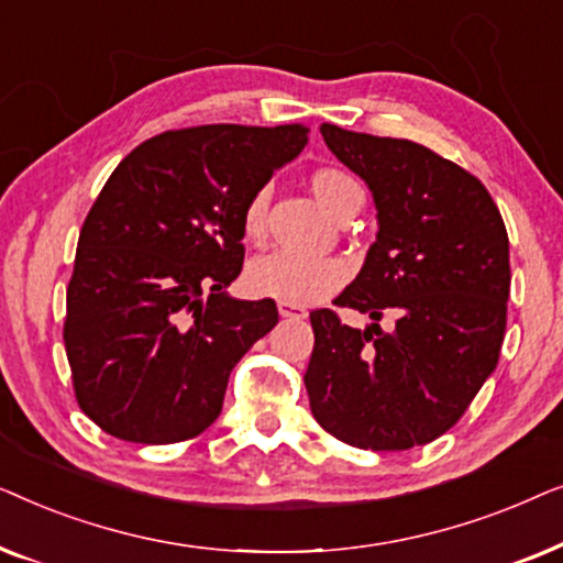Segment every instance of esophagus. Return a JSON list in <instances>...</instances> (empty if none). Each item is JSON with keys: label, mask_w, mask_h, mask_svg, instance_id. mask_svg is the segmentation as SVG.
Masks as SVG:
<instances>
[{"label": "esophagus", "mask_w": 563, "mask_h": 563, "mask_svg": "<svg viewBox=\"0 0 563 563\" xmlns=\"http://www.w3.org/2000/svg\"><path fill=\"white\" fill-rule=\"evenodd\" d=\"M279 314L287 320H305L307 310L299 305H289V302H279Z\"/></svg>", "instance_id": "esophagus-1"}]
</instances>
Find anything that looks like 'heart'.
I'll return each instance as SVG.
<instances>
[{
	"label": "heart",
	"mask_w": 563,
	"mask_h": 563,
	"mask_svg": "<svg viewBox=\"0 0 563 563\" xmlns=\"http://www.w3.org/2000/svg\"><path fill=\"white\" fill-rule=\"evenodd\" d=\"M310 189L318 202L330 214L341 218L351 199L358 195V184L349 174L338 168H318L310 176ZM272 191L268 187L258 189L243 210V235L251 243H258L266 233V210ZM349 279V266L345 261L333 256H299V253L276 251L268 256L251 261L245 268V287L253 297L276 299V302L289 305H314L338 291Z\"/></svg>",
	"instance_id": "obj_1"
}]
</instances>
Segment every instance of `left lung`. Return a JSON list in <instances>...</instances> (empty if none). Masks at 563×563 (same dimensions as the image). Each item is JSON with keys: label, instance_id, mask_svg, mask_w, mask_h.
I'll return each instance as SVG.
<instances>
[{"label": "left lung", "instance_id": "8db88e82", "mask_svg": "<svg viewBox=\"0 0 563 563\" xmlns=\"http://www.w3.org/2000/svg\"><path fill=\"white\" fill-rule=\"evenodd\" d=\"M320 133L372 189L379 233L333 302L372 325L310 312L312 415L356 449L426 445L456 426L497 366L510 297L503 214L476 176L426 145L330 122ZM384 313L396 320L389 331L378 328Z\"/></svg>", "mask_w": 563, "mask_h": 563}]
</instances>
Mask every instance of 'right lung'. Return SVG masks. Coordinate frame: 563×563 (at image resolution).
<instances>
[{
	"mask_svg": "<svg viewBox=\"0 0 563 563\" xmlns=\"http://www.w3.org/2000/svg\"><path fill=\"white\" fill-rule=\"evenodd\" d=\"M305 125L168 130L130 151L84 220L64 343L76 402L104 433L179 443L218 420L230 372L276 322L235 299L243 210L307 145Z\"/></svg>",
	"mask_w": 563,
	"mask_h": 563,
	"instance_id": "right-lung-1",
	"label": "right lung"
}]
</instances>
